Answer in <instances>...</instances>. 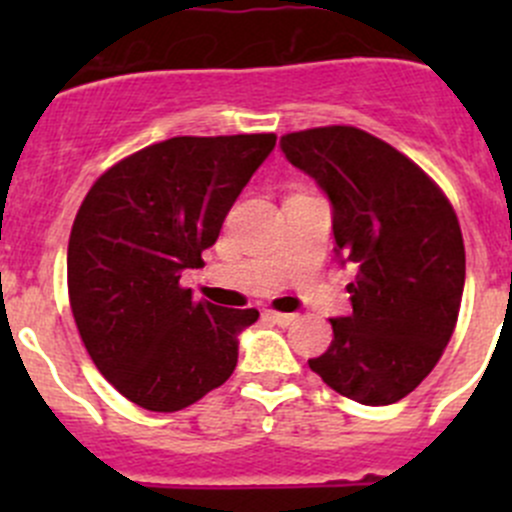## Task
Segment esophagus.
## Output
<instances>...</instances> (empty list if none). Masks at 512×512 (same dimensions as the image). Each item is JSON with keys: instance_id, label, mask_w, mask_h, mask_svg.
<instances>
[{"instance_id": "esophagus-1", "label": "esophagus", "mask_w": 512, "mask_h": 512, "mask_svg": "<svg viewBox=\"0 0 512 512\" xmlns=\"http://www.w3.org/2000/svg\"><path fill=\"white\" fill-rule=\"evenodd\" d=\"M265 317L270 319V322L280 324V327H289V324H294V319H297V314H285V312H272V309H267Z\"/></svg>"}]
</instances>
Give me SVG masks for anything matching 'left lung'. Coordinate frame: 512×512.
<instances>
[{
  "instance_id": "8db88e82",
  "label": "left lung",
  "mask_w": 512,
  "mask_h": 512,
  "mask_svg": "<svg viewBox=\"0 0 512 512\" xmlns=\"http://www.w3.org/2000/svg\"><path fill=\"white\" fill-rule=\"evenodd\" d=\"M282 153L332 203L337 257L354 267L352 314L309 369L364 406L396 404L441 359L458 322L466 247L446 195L421 168L354 126L287 133Z\"/></svg>"
}]
</instances>
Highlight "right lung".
I'll return each mask as SVG.
<instances>
[{
	"label": "right lung",
	"mask_w": 512,
	"mask_h": 512,
	"mask_svg": "<svg viewBox=\"0 0 512 512\" xmlns=\"http://www.w3.org/2000/svg\"><path fill=\"white\" fill-rule=\"evenodd\" d=\"M275 141L168 138L108 168L81 203L66 257L71 312L96 369L141 409H185L235 371L237 334L260 312L195 302L180 275L203 265Z\"/></svg>",
	"instance_id": "1"
}]
</instances>
